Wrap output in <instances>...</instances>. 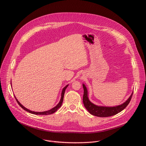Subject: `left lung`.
<instances>
[{"instance_id": "left-lung-1", "label": "left lung", "mask_w": 146, "mask_h": 146, "mask_svg": "<svg viewBox=\"0 0 146 146\" xmlns=\"http://www.w3.org/2000/svg\"><path fill=\"white\" fill-rule=\"evenodd\" d=\"M82 87L84 88V95H83V103L86 109L89 111V113L95 116L99 117H108L112 115H114L118 113L121 112L125 108L129 103L132 98L133 92L131 94L129 98L123 103L121 105L116 106H98L92 103L88 98V90L84 84H82Z\"/></svg>"}]
</instances>
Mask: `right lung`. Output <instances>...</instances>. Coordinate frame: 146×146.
<instances>
[{
    "label": "right lung",
    "mask_w": 146,
    "mask_h": 146,
    "mask_svg": "<svg viewBox=\"0 0 146 146\" xmlns=\"http://www.w3.org/2000/svg\"><path fill=\"white\" fill-rule=\"evenodd\" d=\"M69 84L66 85L63 89H62V93H61V98H60V101L58 103V105H56V106H55L54 108H52L51 109H50V110H48V111H42V112H36V111H32L31 110H29V109L25 108L23 105H21L19 103V102L17 100V99L16 98V97L14 96L17 103H18V105L21 107L24 110H25V111L31 113V114H36V115H49V114H53L54 113H55L62 105V102H63V100H64V94H65V90L66 89V88L68 87Z\"/></svg>",
    "instance_id": "obj_1"
}]
</instances>
